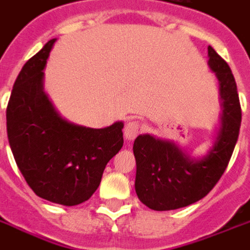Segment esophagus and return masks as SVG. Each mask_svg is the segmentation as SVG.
<instances>
[{
    "label": "esophagus",
    "instance_id": "esophagus-1",
    "mask_svg": "<svg viewBox=\"0 0 250 250\" xmlns=\"http://www.w3.org/2000/svg\"><path fill=\"white\" fill-rule=\"evenodd\" d=\"M139 130H141V124L138 121H134V120H131L129 123L125 125V129H124V135H125V138L127 141H131V139H134L137 135L139 134Z\"/></svg>",
    "mask_w": 250,
    "mask_h": 250
}]
</instances>
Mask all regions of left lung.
I'll list each match as a JSON object with an SVG mask.
<instances>
[{"label":"left lung","mask_w":250,"mask_h":250,"mask_svg":"<svg viewBox=\"0 0 250 250\" xmlns=\"http://www.w3.org/2000/svg\"><path fill=\"white\" fill-rule=\"evenodd\" d=\"M208 52V66L219 81L223 107L219 133L208 155L193 159L173 142L150 134L138 135L134 141L135 191L151 210H176L208 195L226 171L239 138L241 107L235 78L211 46Z\"/></svg>","instance_id":"1"}]
</instances>
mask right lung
I'll use <instances>...</instances> for the list:
<instances>
[{
	"label": "right lung",
	"instance_id": "obj_1",
	"mask_svg": "<svg viewBox=\"0 0 250 250\" xmlns=\"http://www.w3.org/2000/svg\"><path fill=\"white\" fill-rule=\"evenodd\" d=\"M52 39L15 79L6 109L7 138L19 171L40 198L75 206L94 194L124 145L121 121L103 129L67 123L42 88Z\"/></svg>",
	"mask_w": 250,
	"mask_h": 250
}]
</instances>
